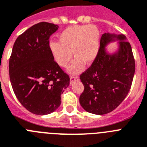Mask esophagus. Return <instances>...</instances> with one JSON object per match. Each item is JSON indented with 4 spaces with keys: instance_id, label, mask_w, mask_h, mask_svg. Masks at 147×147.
I'll return each mask as SVG.
<instances>
[{
    "instance_id": "1",
    "label": "esophagus",
    "mask_w": 147,
    "mask_h": 147,
    "mask_svg": "<svg viewBox=\"0 0 147 147\" xmlns=\"http://www.w3.org/2000/svg\"><path fill=\"white\" fill-rule=\"evenodd\" d=\"M79 78L78 76H75V75H72L70 77V84H72L75 81H78Z\"/></svg>"
}]
</instances>
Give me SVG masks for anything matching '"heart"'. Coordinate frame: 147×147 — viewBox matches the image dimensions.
I'll return each mask as SVG.
<instances>
[{
	"label": "heart",
	"instance_id": "1",
	"mask_svg": "<svg viewBox=\"0 0 147 147\" xmlns=\"http://www.w3.org/2000/svg\"><path fill=\"white\" fill-rule=\"evenodd\" d=\"M59 42L51 41L49 49L58 66L66 67L73 56L75 58L68 68L69 73H78L84 63L91 65L98 56L100 47V32L92 24L66 28L58 35Z\"/></svg>",
	"mask_w": 147,
	"mask_h": 147
}]
</instances>
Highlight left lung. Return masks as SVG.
Masks as SVG:
<instances>
[{
  "label": "left lung",
  "instance_id": "obj_1",
  "mask_svg": "<svg viewBox=\"0 0 147 147\" xmlns=\"http://www.w3.org/2000/svg\"><path fill=\"white\" fill-rule=\"evenodd\" d=\"M117 42L109 50L107 45ZM132 47L122 34L106 32L100 38V49L92 66L81 74L84 90L79 101L84 110L104 115L114 110L127 97L135 74Z\"/></svg>",
  "mask_w": 147,
  "mask_h": 147
}]
</instances>
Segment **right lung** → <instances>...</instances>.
Segmentation results:
<instances>
[{
  "instance_id": "add662e5",
  "label": "right lung",
  "mask_w": 147,
  "mask_h": 147,
  "mask_svg": "<svg viewBox=\"0 0 147 147\" xmlns=\"http://www.w3.org/2000/svg\"><path fill=\"white\" fill-rule=\"evenodd\" d=\"M59 26L40 22L18 36L9 63L10 82L20 103L38 115L50 114L60 107L61 93L69 77L55 62L49 49V37Z\"/></svg>"
}]
</instances>
